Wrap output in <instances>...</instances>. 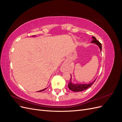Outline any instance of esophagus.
Segmentation results:
<instances>
[{
    "mask_svg": "<svg viewBox=\"0 0 122 122\" xmlns=\"http://www.w3.org/2000/svg\"><path fill=\"white\" fill-rule=\"evenodd\" d=\"M61 70L62 71H65V70L67 69V62H64V63H63V64L62 65L61 67Z\"/></svg>",
    "mask_w": 122,
    "mask_h": 122,
    "instance_id": "esophagus-1",
    "label": "esophagus"
}]
</instances>
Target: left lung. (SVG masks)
Returning a JSON list of instances; mask_svg holds the SVG:
<instances>
[{
    "label": "left lung",
    "instance_id": "1",
    "mask_svg": "<svg viewBox=\"0 0 122 122\" xmlns=\"http://www.w3.org/2000/svg\"><path fill=\"white\" fill-rule=\"evenodd\" d=\"M92 40H93V41L91 42V43L94 44L95 45H97L99 48L101 52V50H102L101 44L100 43L98 40H97L95 36H92ZM96 79V78L93 81H92V82H90L89 83H86V84L77 83H73L72 82V76L71 75V79H70V83L68 84V87L70 90H71L73 92H81L90 87L92 86V84L94 83Z\"/></svg>",
    "mask_w": 122,
    "mask_h": 122
}]
</instances>
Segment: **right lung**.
Masks as SVG:
<instances>
[{"mask_svg": "<svg viewBox=\"0 0 122 122\" xmlns=\"http://www.w3.org/2000/svg\"><path fill=\"white\" fill-rule=\"evenodd\" d=\"M47 88H44V89H43V90H40V91H38L37 92H42V91H45L46 89H47Z\"/></svg>", "mask_w": 122, "mask_h": 122, "instance_id": "obj_1", "label": "right lung"}]
</instances>
